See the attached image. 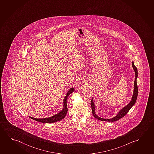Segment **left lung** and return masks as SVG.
I'll list each match as a JSON object with an SVG mask.
<instances>
[{"label": "left lung", "instance_id": "1", "mask_svg": "<svg viewBox=\"0 0 154 154\" xmlns=\"http://www.w3.org/2000/svg\"><path fill=\"white\" fill-rule=\"evenodd\" d=\"M131 64H132V66H133L134 70L135 73V80L134 81L133 94V96H132V98H131V101L129 102V103L128 105H127L122 109H121L120 111H119V112L118 113L116 114V116L111 119H103L98 116L97 114L96 113V111H95L96 109H95L94 103V102L93 101V99H92L91 101L92 112L93 114V116H94L95 118L97 119H98L99 120H101V121H108V122L116 121L122 118H123L125 116H126V114L130 110V109H131V107L134 105V104L135 103V102L136 101L137 95H138V88H137V83H136V79L137 78V76H138V75H137L138 72H137V69L136 68V66L134 65L133 61L131 62Z\"/></svg>", "mask_w": 154, "mask_h": 154}]
</instances>
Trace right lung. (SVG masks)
Segmentation results:
<instances>
[{
  "label": "right lung",
  "mask_w": 154,
  "mask_h": 154,
  "mask_svg": "<svg viewBox=\"0 0 154 154\" xmlns=\"http://www.w3.org/2000/svg\"><path fill=\"white\" fill-rule=\"evenodd\" d=\"M75 90V88H71L69 90L67 93L66 94V96L64 97V98L63 99V108L60 111L59 113L56 114L55 115L53 116L49 117V118H46L38 119L34 118L31 116H29L30 119H33L35 121L42 122V123H54L57 121H59L62 120L65 118L67 111H68V107H67V100L68 96L71 93L73 92Z\"/></svg>",
  "instance_id": "1"
}]
</instances>
